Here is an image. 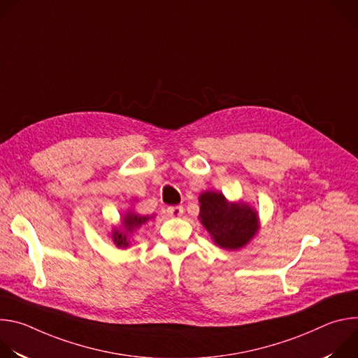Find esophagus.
<instances>
[{"label": "esophagus", "mask_w": 358, "mask_h": 358, "mask_svg": "<svg viewBox=\"0 0 358 358\" xmlns=\"http://www.w3.org/2000/svg\"><path fill=\"white\" fill-rule=\"evenodd\" d=\"M167 214L173 218H180L184 214V208L181 206H176V207H169L167 208Z\"/></svg>", "instance_id": "obj_1"}]
</instances>
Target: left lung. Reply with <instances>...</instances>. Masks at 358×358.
I'll list each match as a JSON object with an SVG mask.
<instances>
[{
  "instance_id": "left-lung-1",
  "label": "left lung",
  "mask_w": 358,
  "mask_h": 358,
  "mask_svg": "<svg viewBox=\"0 0 358 358\" xmlns=\"http://www.w3.org/2000/svg\"><path fill=\"white\" fill-rule=\"evenodd\" d=\"M198 201V220L218 248L238 250L258 235V211L243 199L229 201L222 192L207 189L199 194Z\"/></svg>"
}]
</instances>
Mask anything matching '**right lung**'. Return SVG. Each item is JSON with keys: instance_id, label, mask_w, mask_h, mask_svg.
I'll return each mask as SVG.
<instances>
[{"instance_id": "obj_1", "label": "right lung", "mask_w": 358, "mask_h": 358, "mask_svg": "<svg viewBox=\"0 0 358 358\" xmlns=\"http://www.w3.org/2000/svg\"><path fill=\"white\" fill-rule=\"evenodd\" d=\"M152 218H155V215H151V217L140 215L134 210H127L122 215L119 225H115L112 228V232L109 236L112 238V242L116 245V248L126 249L131 245V242H133L131 236L136 232V229H138L141 225L147 224Z\"/></svg>"}]
</instances>
